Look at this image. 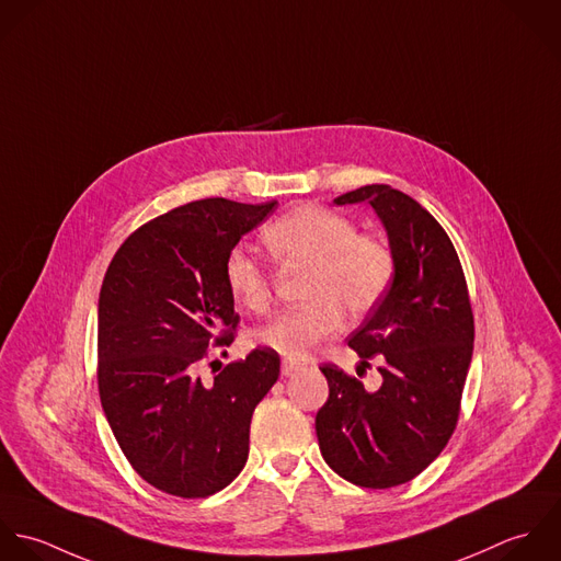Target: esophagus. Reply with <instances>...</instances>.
<instances>
[{
	"instance_id": "1",
	"label": "esophagus",
	"mask_w": 561,
	"mask_h": 561,
	"mask_svg": "<svg viewBox=\"0 0 561 561\" xmlns=\"http://www.w3.org/2000/svg\"><path fill=\"white\" fill-rule=\"evenodd\" d=\"M297 368H299V364L293 362V359H284V362H282V375H284V377H290Z\"/></svg>"
}]
</instances>
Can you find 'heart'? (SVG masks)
I'll return each mask as SVG.
<instances>
[{
    "instance_id": "1",
    "label": "heart",
    "mask_w": 561,
    "mask_h": 561,
    "mask_svg": "<svg viewBox=\"0 0 561 561\" xmlns=\"http://www.w3.org/2000/svg\"><path fill=\"white\" fill-rule=\"evenodd\" d=\"M264 242L286 266H310L304 308L277 314L253 332L260 346L286 357H304L314 344L332 336L342 310L364 317L388 293L394 277L390 247L344 215L301 204L264 229ZM224 277L229 295L249 312H266L273 279L266 266L242 244L227 251Z\"/></svg>"
}]
</instances>
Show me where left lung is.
Returning a JSON list of instances; mask_svg holds the SVG:
<instances>
[{
	"label": "left lung",
	"mask_w": 561,
	"mask_h": 561,
	"mask_svg": "<svg viewBox=\"0 0 561 561\" xmlns=\"http://www.w3.org/2000/svg\"><path fill=\"white\" fill-rule=\"evenodd\" d=\"M334 204L375 210L394 255V277L348 336L362 364L377 355L381 386L368 392L359 379L325 364L330 399L317 414V436L342 479L381 490L414 479L447 447L474 323L455 247L419 202L388 184H370Z\"/></svg>",
	"instance_id": "obj_1"
}]
</instances>
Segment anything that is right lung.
Returning <instances> with one entry per match:
<instances>
[{"mask_svg": "<svg viewBox=\"0 0 561 561\" xmlns=\"http://www.w3.org/2000/svg\"><path fill=\"white\" fill-rule=\"evenodd\" d=\"M277 202L224 197L180 206L138 227L114 253L98 308V381L106 419L134 470L184 499L229 485L249 457L255 405L279 377V355L253 348L213 383L197 366L227 346L238 314L227 251Z\"/></svg>", "mask_w": 561, "mask_h": 561, "instance_id": "add662e5", "label": "right lung"}]
</instances>
